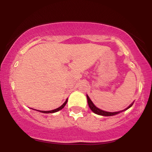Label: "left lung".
Instances as JSON below:
<instances>
[{"label": "left lung", "mask_w": 152, "mask_h": 152, "mask_svg": "<svg viewBox=\"0 0 152 152\" xmlns=\"http://www.w3.org/2000/svg\"><path fill=\"white\" fill-rule=\"evenodd\" d=\"M86 97H87V101H88V106H89V108L91 109L93 112L95 113V114H98V115H101V116H114V115H116L118 114V113L121 112V111H124V110H126L128 109L129 108H130L131 106H132L133 104H131V105L129 106L128 108H126V109L123 110V111H116V112H108V111H103V110H101L99 109V108H97L96 106L94 104H93V102H91V100L89 97H88V95H86Z\"/></svg>", "instance_id": "1"}]
</instances>
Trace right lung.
<instances>
[{
    "mask_svg": "<svg viewBox=\"0 0 152 152\" xmlns=\"http://www.w3.org/2000/svg\"><path fill=\"white\" fill-rule=\"evenodd\" d=\"M67 102H68V99H66V101L65 102H64V104H63V105H61L60 106V107L57 108V109H54V110H51V111H40V112H42V113H45V114H49V113H55V112H57V111H58L59 110L62 109L64 107V106H66V104H67Z\"/></svg>",
    "mask_w": 152,
    "mask_h": 152,
    "instance_id": "add662e5",
    "label": "right lung"
}]
</instances>
